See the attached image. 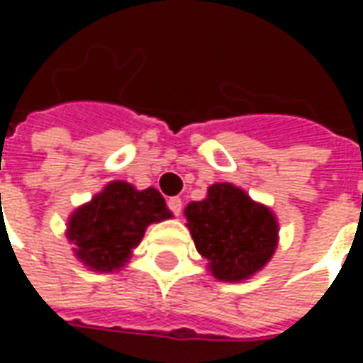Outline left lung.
I'll return each instance as SVG.
<instances>
[{"label":"left lung","instance_id":"left-lung-1","mask_svg":"<svg viewBox=\"0 0 363 363\" xmlns=\"http://www.w3.org/2000/svg\"><path fill=\"white\" fill-rule=\"evenodd\" d=\"M171 218L165 198L155 189L138 190L130 182L114 181L89 204L69 218L67 237L75 255L99 272H112L130 259L145 228Z\"/></svg>","mask_w":363,"mask_h":363}]
</instances>
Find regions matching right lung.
Wrapping results in <instances>:
<instances>
[{"mask_svg":"<svg viewBox=\"0 0 363 363\" xmlns=\"http://www.w3.org/2000/svg\"><path fill=\"white\" fill-rule=\"evenodd\" d=\"M184 213L198 252L210 262L218 280H245L274 255L276 218L229 182L212 184L208 198L190 202Z\"/></svg>","mask_w":363,"mask_h":363,"instance_id":"obj_1","label":"right lung"}]
</instances>
